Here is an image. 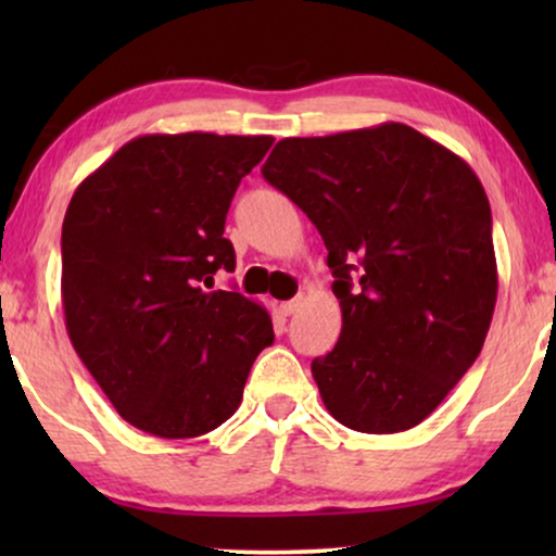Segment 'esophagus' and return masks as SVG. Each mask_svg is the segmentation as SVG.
I'll use <instances>...</instances> for the list:
<instances>
[{
	"instance_id": "esophagus-1",
	"label": "esophagus",
	"mask_w": 556,
	"mask_h": 556,
	"mask_svg": "<svg viewBox=\"0 0 556 556\" xmlns=\"http://www.w3.org/2000/svg\"><path fill=\"white\" fill-rule=\"evenodd\" d=\"M301 303H303V299L301 295H295V299H291V301H286V303H280V311H283L286 316H293L295 311L301 308Z\"/></svg>"
}]
</instances>
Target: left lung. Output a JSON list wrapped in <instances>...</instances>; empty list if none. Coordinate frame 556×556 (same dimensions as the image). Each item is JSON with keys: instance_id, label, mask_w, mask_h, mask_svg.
<instances>
[{"instance_id": "obj_1", "label": "left lung", "mask_w": 556, "mask_h": 556, "mask_svg": "<svg viewBox=\"0 0 556 556\" xmlns=\"http://www.w3.org/2000/svg\"><path fill=\"white\" fill-rule=\"evenodd\" d=\"M263 177L329 250L341 337L311 362L326 409L371 435L420 425L481 354L496 306L491 204L476 172L390 121L278 141Z\"/></svg>"}]
</instances>
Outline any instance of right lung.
<instances>
[{
	"label": "right lung",
	"instance_id": "right-lung-1",
	"mask_svg": "<svg viewBox=\"0 0 556 556\" xmlns=\"http://www.w3.org/2000/svg\"><path fill=\"white\" fill-rule=\"evenodd\" d=\"M273 136L147 134L75 189L63 219L65 329L98 387L134 428L197 438L240 407L273 344L270 314L235 291L225 217Z\"/></svg>",
	"mask_w": 556,
	"mask_h": 556
}]
</instances>
